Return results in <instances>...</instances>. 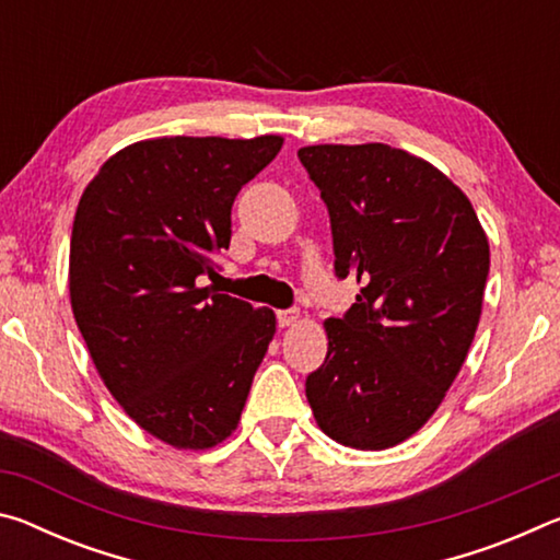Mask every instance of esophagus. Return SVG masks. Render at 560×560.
I'll use <instances>...</instances> for the list:
<instances>
[{"instance_id": "obj_1", "label": "esophagus", "mask_w": 560, "mask_h": 560, "mask_svg": "<svg viewBox=\"0 0 560 560\" xmlns=\"http://www.w3.org/2000/svg\"><path fill=\"white\" fill-rule=\"evenodd\" d=\"M299 318H301V311H299V308L277 311V320H279V326H281V328H287V326H296V324H299Z\"/></svg>"}]
</instances>
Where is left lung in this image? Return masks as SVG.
Instances as JSON below:
<instances>
[{"label": "left lung", "instance_id": "obj_1", "mask_svg": "<svg viewBox=\"0 0 560 560\" xmlns=\"http://www.w3.org/2000/svg\"><path fill=\"white\" fill-rule=\"evenodd\" d=\"M299 160L328 207L336 277L360 283L346 316L324 324L308 405L346 447H395L434 415L469 353L487 234L467 195L400 148L308 145Z\"/></svg>", "mask_w": 560, "mask_h": 560}]
</instances>
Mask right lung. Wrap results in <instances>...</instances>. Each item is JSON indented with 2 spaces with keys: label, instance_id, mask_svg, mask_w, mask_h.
<instances>
[{
  "label": "right lung",
  "instance_id": "right-lung-1",
  "mask_svg": "<svg viewBox=\"0 0 560 560\" xmlns=\"http://www.w3.org/2000/svg\"><path fill=\"white\" fill-rule=\"evenodd\" d=\"M281 145L140 140L101 165L75 210L69 291L93 365L130 420L177 450L230 438L277 334L271 308L200 281L230 246L234 197Z\"/></svg>",
  "mask_w": 560,
  "mask_h": 560
}]
</instances>
